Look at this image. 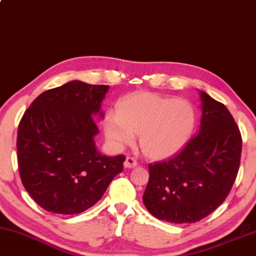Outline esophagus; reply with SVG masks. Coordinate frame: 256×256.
Returning a JSON list of instances; mask_svg holds the SVG:
<instances>
[{"instance_id":"34e87169","label":"esophagus","mask_w":256,"mask_h":256,"mask_svg":"<svg viewBox=\"0 0 256 256\" xmlns=\"http://www.w3.org/2000/svg\"><path fill=\"white\" fill-rule=\"evenodd\" d=\"M137 164H138V162H137V160L135 158H132V156H128L124 160V167L126 168H134V167L137 166Z\"/></svg>"}]
</instances>
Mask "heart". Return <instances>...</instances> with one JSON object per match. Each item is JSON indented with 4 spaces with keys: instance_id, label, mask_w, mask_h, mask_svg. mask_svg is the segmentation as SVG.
I'll return each instance as SVG.
<instances>
[{
    "instance_id": "heart-1",
    "label": "heart",
    "mask_w": 256,
    "mask_h": 256,
    "mask_svg": "<svg viewBox=\"0 0 256 256\" xmlns=\"http://www.w3.org/2000/svg\"><path fill=\"white\" fill-rule=\"evenodd\" d=\"M194 121V108L188 100L142 92L121 100L118 114L106 119L105 132L116 146L132 143L135 134H140L144 154L159 159L182 146Z\"/></svg>"
}]
</instances>
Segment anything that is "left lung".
<instances>
[{
	"mask_svg": "<svg viewBox=\"0 0 256 256\" xmlns=\"http://www.w3.org/2000/svg\"><path fill=\"white\" fill-rule=\"evenodd\" d=\"M199 132L167 160L148 164L143 202L154 218L194 223L214 212L231 191L242 156V135L226 106L200 92Z\"/></svg>",
	"mask_w": 256,
	"mask_h": 256,
	"instance_id": "1",
	"label": "left lung"
}]
</instances>
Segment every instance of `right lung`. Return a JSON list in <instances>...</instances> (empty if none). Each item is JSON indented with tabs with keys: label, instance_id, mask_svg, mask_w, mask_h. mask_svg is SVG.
I'll use <instances>...</instances> for the list:
<instances>
[{
	"label": "right lung",
	"instance_id": "add662e5",
	"mask_svg": "<svg viewBox=\"0 0 256 256\" xmlns=\"http://www.w3.org/2000/svg\"><path fill=\"white\" fill-rule=\"evenodd\" d=\"M108 86L70 81L33 100L22 118L17 136L19 175L24 188L43 210L73 215L103 196L124 170V156H106L94 137Z\"/></svg>",
	"mask_w": 256,
	"mask_h": 256
}]
</instances>
